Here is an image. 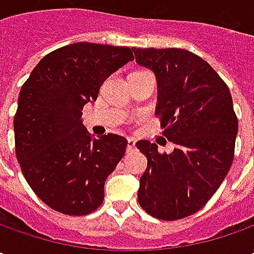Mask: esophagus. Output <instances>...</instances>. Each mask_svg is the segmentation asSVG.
I'll return each mask as SVG.
<instances>
[{"mask_svg":"<svg viewBox=\"0 0 254 254\" xmlns=\"http://www.w3.org/2000/svg\"><path fill=\"white\" fill-rule=\"evenodd\" d=\"M134 147H135V141L132 140V138H128L127 140V150L130 151V150H134Z\"/></svg>","mask_w":254,"mask_h":254,"instance_id":"34e87169","label":"esophagus"}]
</instances>
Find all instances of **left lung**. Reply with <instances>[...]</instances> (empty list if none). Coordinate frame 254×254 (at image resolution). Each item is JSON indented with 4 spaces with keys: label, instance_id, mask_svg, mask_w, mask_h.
Returning a JSON list of instances; mask_svg holds the SVG:
<instances>
[{
    "label": "left lung",
    "instance_id": "left-lung-1",
    "mask_svg": "<svg viewBox=\"0 0 254 254\" xmlns=\"http://www.w3.org/2000/svg\"><path fill=\"white\" fill-rule=\"evenodd\" d=\"M132 51L135 62L157 77L155 114L161 117L162 134L175 144L171 154H160L157 144L147 140L135 144L147 157L138 203L157 219H182L212 198L230 170L238 119L229 87L192 52Z\"/></svg>",
    "mask_w": 254,
    "mask_h": 254
}]
</instances>
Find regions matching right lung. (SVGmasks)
Masks as SVG:
<instances>
[{"label": "right lung", "mask_w": 254, "mask_h": 254, "mask_svg": "<svg viewBox=\"0 0 254 254\" xmlns=\"http://www.w3.org/2000/svg\"><path fill=\"white\" fill-rule=\"evenodd\" d=\"M134 59L130 48L77 42L48 54L25 82L14 117L15 152L39 199L64 215L102 205L104 182L123 158L127 140L92 137L82 120L103 82Z\"/></svg>", "instance_id": "right-lung-1"}]
</instances>
